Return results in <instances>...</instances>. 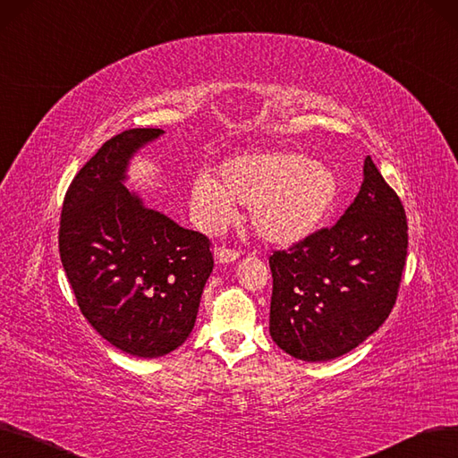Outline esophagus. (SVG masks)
Masks as SVG:
<instances>
[{
	"instance_id": "34e87169",
	"label": "esophagus",
	"mask_w": 458,
	"mask_h": 458,
	"mask_svg": "<svg viewBox=\"0 0 458 458\" xmlns=\"http://www.w3.org/2000/svg\"><path fill=\"white\" fill-rule=\"evenodd\" d=\"M214 258H216V263H219V265H229V263H234L236 259H239V251L229 250L225 246H216Z\"/></svg>"
}]
</instances>
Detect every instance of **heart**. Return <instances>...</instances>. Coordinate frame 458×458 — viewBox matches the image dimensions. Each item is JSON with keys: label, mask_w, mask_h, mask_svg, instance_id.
Masks as SVG:
<instances>
[{"label": "heart", "mask_w": 458, "mask_h": 458, "mask_svg": "<svg viewBox=\"0 0 458 458\" xmlns=\"http://www.w3.org/2000/svg\"><path fill=\"white\" fill-rule=\"evenodd\" d=\"M219 182L208 173L193 178L190 205L208 231L224 227L236 203L250 205V224L268 244H297L323 224L338 197V176L301 152L265 150L225 159Z\"/></svg>", "instance_id": "1"}]
</instances>
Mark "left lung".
Masks as SVG:
<instances>
[{
    "label": "left lung",
    "mask_w": 458,
    "mask_h": 458,
    "mask_svg": "<svg viewBox=\"0 0 458 458\" xmlns=\"http://www.w3.org/2000/svg\"><path fill=\"white\" fill-rule=\"evenodd\" d=\"M406 253L404 207L369 156L338 222L270 255L272 340L308 362L355 350L389 318Z\"/></svg>",
    "instance_id": "1"
}]
</instances>
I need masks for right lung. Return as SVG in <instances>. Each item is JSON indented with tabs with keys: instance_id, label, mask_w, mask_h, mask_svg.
Returning <instances> with one entry per match:
<instances>
[{
	"instance_id": "obj_1",
	"label": "right lung",
	"mask_w": 458,
	"mask_h": 458,
	"mask_svg": "<svg viewBox=\"0 0 458 458\" xmlns=\"http://www.w3.org/2000/svg\"><path fill=\"white\" fill-rule=\"evenodd\" d=\"M163 130L106 140L64 199L60 258L82 316L123 353L154 359L186 342L214 268L205 234L125 188L133 156Z\"/></svg>"
}]
</instances>
